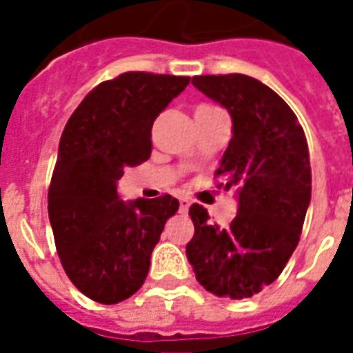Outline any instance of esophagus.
<instances>
[{
    "instance_id": "1",
    "label": "esophagus",
    "mask_w": 353,
    "mask_h": 353,
    "mask_svg": "<svg viewBox=\"0 0 353 353\" xmlns=\"http://www.w3.org/2000/svg\"><path fill=\"white\" fill-rule=\"evenodd\" d=\"M189 206H191V202H189L187 199L179 200V212H181V214H185V212L189 210Z\"/></svg>"
}]
</instances>
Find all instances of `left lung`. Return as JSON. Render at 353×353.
<instances>
[{
    "label": "left lung",
    "instance_id": "obj_1",
    "mask_svg": "<svg viewBox=\"0 0 353 353\" xmlns=\"http://www.w3.org/2000/svg\"><path fill=\"white\" fill-rule=\"evenodd\" d=\"M192 85L232 119L215 174L227 191L236 189L238 214L223 229L192 204L187 259L210 293L248 299L280 276L299 244L312 196L308 143L295 113L265 83L230 73L192 77Z\"/></svg>",
    "mask_w": 353,
    "mask_h": 353
}]
</instances>
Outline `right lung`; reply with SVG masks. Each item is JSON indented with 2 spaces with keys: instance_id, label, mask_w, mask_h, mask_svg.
<instances>
[{
  "instance_id": "add662e5",
  "label": "right lung",
  "mask_w": 353,
  "mask_h": 353,
  "mask_svg": "<svg viewBox=\"0 0 353 353\" xmlns=\"http://www.w3.org/2000/svg\"><path fill=\"white\" fill-rule=\"evenodd\" d=\"M191 77L128 72L94 88L65 124L49 189L58 255L88 299L117 304L138 291L164 225L179 202L123 200L126 166L151 157V128Z\"/></svg>"
}]
</instances>
